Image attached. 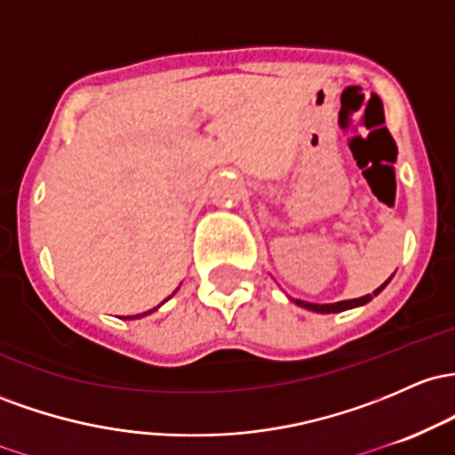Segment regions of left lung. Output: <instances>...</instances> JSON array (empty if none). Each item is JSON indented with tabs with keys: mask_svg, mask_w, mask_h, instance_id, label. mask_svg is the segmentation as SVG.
I'll list each match as a JSON object with an SVG mask.
<instances>
[{
	"mask_svg": "<svg viewBox=\"0 0 455 455\" xmlns=\"http://www.w3.org/2000/svg\"><path fill=\"white\" fill-rule=\"evenodd\" d=\"M393 277V275H391ZM391 277L387 279L385 283L380 285V288H376L374 292L371 294H365V296H361V299H352V300H338V303H326V305H318V303H305V300H299L296 299L294 303L299 305V307H303V309H309V311H315V314H339V311H346V309H352V307H361V305H365V303H370L371 299H374V296H379L382 290L387 288V283L391 282Z\"/></svg>",
	"mask_w": 455,
	"mask_h": 455,
	"instance_id": "8db88e82",
	"label": "left lung"
}]
</instances>
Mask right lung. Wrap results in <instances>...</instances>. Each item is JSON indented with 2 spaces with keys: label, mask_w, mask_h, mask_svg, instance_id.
Instances as JSON below:
<instances>
[{
  "label": "right lung",
  "mask_w": 455,
  "mask_h": 455,
  "mask_svg": "<svg viewBox=\"0 0 455 455\" xmlns=\"http://www.w3.org/2000/svg\"><path fill=\"white\" fill-rule=\"evenodd\" d=\"M173 294H176V292H172V296H173ZM172 296H170V299H172ZM161 305H163V303H161ZM161 305H159V307H161ZM159 307H155V309H150V311H144V314H137V315H126V318H129V320H137V318H141V315L152 314V311H156Z\"/></svg>",
  "instance_id": "add662e5"
}]
</instances>
